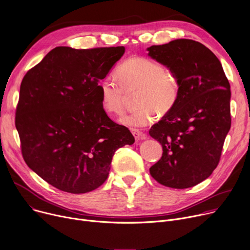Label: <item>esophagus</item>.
<instances>
[{
  "instance_id": "esophagus-1",
  "label": "esophagus",
  "mask_w": 250,
  "mask_h": 250,
  "mask_svg": "<svg viewBox=\"0 0 250 250\" xmlns=\"http://www.w3.org/2000/svg\"><path fill=\"white\" fill-rule=\"evenodd\" d=\"M131 132H132V136L135 137L136 141L145 140V139L146 138V135L144 134V132H142V131L139 130V129H131Z\"/></svg>"
}]
</instances>
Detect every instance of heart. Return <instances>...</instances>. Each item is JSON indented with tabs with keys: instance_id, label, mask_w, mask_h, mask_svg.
Masks as SVG:
<instances>
[{
	"instance_id": "1",
	"label": "heart",
	"mask_w": 250,
	"mask_h": 250,
	"mask_svg": "<svg viewBox=\"0 0 250 250\" xmlns=\"http://www.w3.org/2000/svg\"><path fill=\"white\" fill-rule=\"evenodd\" d=\"M114 77H105L99 85L101 104L104 111L121 115L125 111L126 91L140 89L138 105L140 108L121 119L127 127H143L157 119L158 109L168 112L175 105L180 93L177 76L164 66L147 57L135 56L124 61Z\"/></svg>"
}]
</instances>
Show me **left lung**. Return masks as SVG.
Here are the masks:
<instances>
[{"mask_svg": "<svg viewBox=\"0 0 250 250\" xmlns=\"http://www.w3.org/2000/svg\"><path fill=\"white\" fill-rule=\"evenodd\" d=\"M146 50L180 83L175 105L148 131L163 146L149 173L166 187L190 188L207 179L219 163L231 126L229 81L219 59L197 41L177 39Z\"/></svg>", "mask_w": 250, "mask_h": 250, "instance_id": "1", "label": "left lung"}]
</instances>
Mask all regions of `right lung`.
<instances>
[{
  "instance_id": "right-lung-1",
  "label": "right lung",
  "mask_w": 250,
  "mask_h": 250,
  "mask_svg": "<svg viewBox=\"0 0 250 250\" xmlns=\"http://www.w3.org/2000/svg\"><path fill=\"white\" fill-rule=\"evenodd\" d=\"M124 53V46L56 47L22 80L15 124L24 161L61 191L102 186L116 149L135 143L127 127L108 118L99 93Z\"/></svg>"
}]
</instances>
